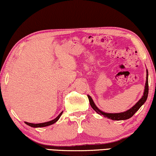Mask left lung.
Instances as JSON below:
<instances>
[{"instance_id":"1","label":"left lung","mask_w":156,"mask_h":156,"mask_svg":"<svg viewBox=\"0 0 156 156\" xmlns=\"http://www.w3.org/2000/svg\"><path fill=\"white\" fill-rule=\"evenodd\" d=\"M148 69H146V84H145V89L144 91V95L140 98L139 101L136 103L135 105L132 106L131 108L126 111L124 112H120V113H106L104 112H102L100 110L99 108L96 106V104L94 102L92 98H91L89 95H87L89 98V104L91 106V108L95 111L96 112L100 115H103L104 117H107L108 119H112L114 121H121V120H126L132 117L134 115V114L141 107V106L146 102L147 98H148Z\"/></svg>"}]
</instances>
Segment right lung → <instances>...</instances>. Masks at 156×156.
<instances>
[{
  "label": "right lung",
  "instance_id": "1",
  "mask_svg": "<svg viewBox=\"0 0 156 156\" xmlns=\"http://www.w3.org/2000/svg\"><path fill=\"white\" fill-rule=\"evenodd\" d=\"M62 112L60 114H59L58 116H57L56 118L55 119H53L52 121H48V122H44V123H28V122H26L25 121V123H26L27 125L30 126L31 127H33V128H40V127H45V126H50L53 124V123H55V122H57V121L59 120V119L60 118L61 115L62 114Z\"/></svg>",
  "mask_w": 156,
  "mask_h": 156
}]
</instances>
